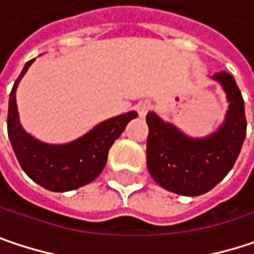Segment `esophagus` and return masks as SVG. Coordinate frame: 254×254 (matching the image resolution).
Masks as SVG:
<instances>
[{"mask_svg":"<svg viewBox=\"0 0 254 254\" xmlns=\"http://www.w3.org/2000/svg\"><path fill=\"white\" fill-rule=\"evenodd\" d=\"M151 109V104L148 102H142V103H139L136 106V110H138V113H139V116H145L147 113H148V110Z\"/></svg>","mask_w":254,"mask_h":254,"instance_id":"obj_1","label":"esophagus"}]
</instances>
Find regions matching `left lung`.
I'll use <instances>...</instances> for the list:
<instances>
[{"label": "left lung", "instance_id": "left-lung-1", "mask_svg": "<svg viewBox=\"0 0 254 254\" xmlns=\"http://www.w3.org/2000/svg\"><path fill=\"white\" fill-rule=\"evenodd\" d=\"M221 82L230 102L225 122L206 138L192 139L155 113L147 115V167L164 189L183 196L209 192L233 169L246 138L247 122L242 91L228 72L212 77Z\"/></svg>", "mask_w": 254, "mask_h": 254}]
</instances>
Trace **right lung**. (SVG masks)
<instances>
[{
	"mask_svg": "<svg viewBox=\"0 0 254 254\" xmlns=\"http://www.w3.org/2000/svg\"><path fill=\"white\" fill-rule=\"evenodd\" d=\"M35 59L29 61L10 93L7 129L14 154L26 174L52 192H68L93 182L106 166L112 144L121 136L136 112L104 121L82 138L65 145H48L26 133L18 122L15 90Z\"/></svg>",
	"mask_w": 254,
	"mask_h": 254,
	"instance_id": "add662e5",
	"label": "right lung"
}]
</instances>
